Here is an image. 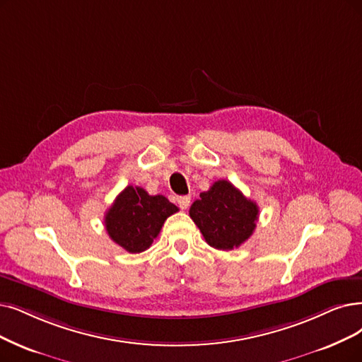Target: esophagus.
Returning <instances> with one entry per match:
<instances>
[{"mask_svg":"<svg viewBox=\"0 0 362 362\" xmlns=\"http://www.w3.org/2000/svg\"><path fill=\"white\" fill-rule=\"evenodd\" d=\"M177 204L181 209H187L190 206V196H180L177 199Z\"/></svg>","mask_w":362,"mask_h":362,"instance_id":"esophagus-1","label":"esophagus"}]
</instances>
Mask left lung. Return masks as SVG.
<instances>
[{
	"label": "left lung",
	"mask_w": 362,
	"mask_h": 362,
	"mask_svg": "<svg viewBox=\"0 0 362 362\" xmlns=\"http://www.w3.org/2000/svg\"><path fill=\"white\" fill-rule=\"evenodd\" d=\"M190 216L208 245L228 251L240 247L254 233L258 206L230 181L218 180L193 202Z\"/></svg>",
	"instance_id": "8db88e82"
}]
</instances>
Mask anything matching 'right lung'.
Returning <instances> with one entry per match:
<instances>
[{"mask_svg":"<svg viewBox=\"0 0 362 362\" xmlns=\"http://www.w3.org/2000/svg\"><path fill=\"white\" fill-rule=\"evenodd\" d=\"M177 211L165 196H150L141 187L127 185L105 212V228L123 250L138 254L150 248L168 216Z\"/></svg>","mask_w":362,"mask_h":362,"instance_id":"1","label":"right lung"}]
</instances>
